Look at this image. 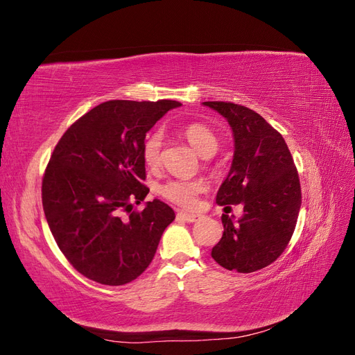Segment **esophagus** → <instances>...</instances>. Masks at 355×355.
I'll list each match as a JSON object with an SVG mask.
<instances>
[{
    "mask_svg": "<svg viewBox=\"0 0 355 355\" xmlns=\"http://www.w3.org/2000/svg\"><path fill=\"white\" fill-rule=\"evenodd\" d=\"M180 218H184L187 222H189V223H192V222H197V220H200L202 216L201 214H196V213H187V211H179L178 213Z\"/></svg>",
    "mask_w": 355,
    "mask_h": 355,
    "instance_id": "obj_1",
    "label": "esophagus"
}]
</instances>
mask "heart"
I'll return each mask as SVG.
<instances>
[{
	"instance_id": "b5f03b06",
	"label": "heart",
	"mask_w": 355,
	"mask_h": 355,
	"mask_svg": "<svg viewBox=\"0 0 355 355\" xmlns=\"http://www.w3.org/2000/svg\"><path fill=\"white\" fill-rule=\"evenodd\" d=\"M182 135L188 144L196 149L201 157H210L219 146V139L210 127L201 123H191L182 128ZM164 135L155 130L149 133L142 144V159L149 170H157L163 163ZM206 189V182L201 179H170L159 187V196L167 201L184 209H194L201 192Z\"/></svg>"
}]
</instances>
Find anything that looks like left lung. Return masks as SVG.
Returning <instances> with one entry per match:
<instances>
[{
    "label": "left lung",
    "mask_w": 355,
    "mask_h": 355,
    "mask_svg": "<svg viewBox=\"0 0 355 355\" xmlns=\"http://www.w3.org/2000/svg\"><path fill=\"white\" fill-rule=\"evenodd\" d=\"M202 105L227 118L235 142L216 202L244 206L237 222L222 216L223 235L211 257L225 270L254 272L271 265L292 239L302 202L297 170L283 136L259 114L232 102Z\"/></svg>",
    "instance_id": "obj_1"
}]
</instances>
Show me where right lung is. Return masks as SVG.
I'll list each match as a JSON object with an SVG mask.
<instances>
[{
  "label": "right lung",
  "mask_w": 355,
  "mask_h": 355,
  "mask_svg": "<svg viewBox=\"0 0 355 355\" xmlns=\"http://www.w3.org/2000/svg\"><path fill=\"white\" fill-rule=\"evenodd\" d=\"M176 101H108L63 133L42 176V209L68 262L106 286L133 282L151 263L175 220L166 202L141 204L149 188L142 159L146 132Z\"/></svg>",
  "instance_id": "right-lung-1"
}]
</instances>
